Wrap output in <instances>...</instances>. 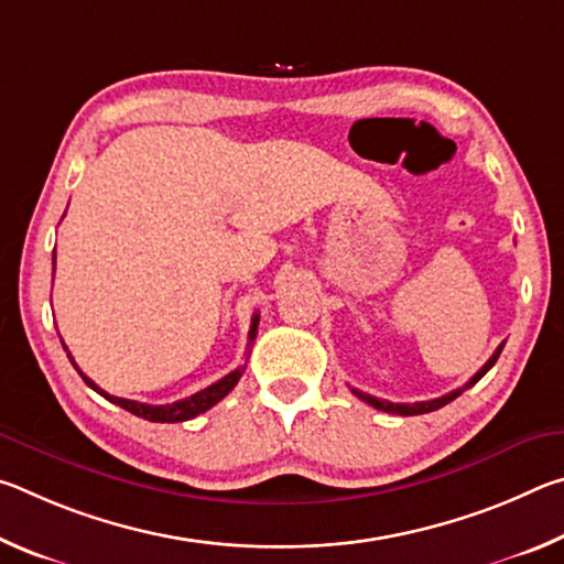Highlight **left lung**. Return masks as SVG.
<instances>
[{
    "label": "left lung",
    "instance_id": "1",
    "mask_svg": "<svg viewBox=\"0 0 564 564\" xmlns=\"http://www.w3.org/2000/svg\"><path fill=\"white\" fill-rule=\"evenodd\" d=\"M502 346H505V343H500L498 350H495L492 356H490V360L485 362V366H482L480 370H477V373H475L470 380H467V383H465L463 388H457V390H453V393L441 395V398L423 400V403H390V400H380V398H373V395L362 393V390H356V388H350V390H352V395L360 398V400H366L368 405H373V408H378V410H383V413H393V415H423V413H431V410H437V408H443V405L451 403V400H455L457 395H460L463 390H467V388H470V386H475L477 380H480L485 373H488V370L495 366V362H498L500 352H502Z\"/></svg>",
    "mask_w": 564,
    "mask_h": 564
}]
</instances>
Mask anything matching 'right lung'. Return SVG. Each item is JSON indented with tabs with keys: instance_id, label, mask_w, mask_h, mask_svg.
I'll list each match as a JSON object with an SVG mask.
<instances>
[{
	"instance_id": "right-lung-1",
	"label": "right lung",
	"mask_w": 564,
	"mask_h": 564,
	"mask_svg": "<svg viewBox=\"0 0 564 564\" xmlns=\"http://www.w3.org/2000/svg\"><path fill=\"white\" fill-rule=\"evenodd\" d=\"M256 330H259V313H256L253 321H251V330H248V346H251V343H253ZM62 346H64V343H62ZM64 350H66V356H69L72 366H74L76 370H79V366H76L74 358H72L69 348L64 346ZM243 368H246V366L236 368V370H231V373L224 376L221 380H216V383H212L208 388L198 390V393L188 395V398H184V400H176V403H169V405H149V403H139V400H127V398L109 395L107 390H101L97 383H94L91 378L84 376L82 370H79V376L84 378V383H87L91 390H97L99 395L107 398L109 403L119 405V408H123V410H129V413H133L137 417L151 420V423H184V420H191V417L206 413L208 408H214V405L218 403V400H224L228 393H231V390H234L236 383H238V378L243 376Z\"/></svg>"
}]
</instances>
